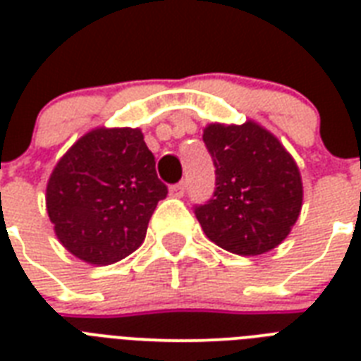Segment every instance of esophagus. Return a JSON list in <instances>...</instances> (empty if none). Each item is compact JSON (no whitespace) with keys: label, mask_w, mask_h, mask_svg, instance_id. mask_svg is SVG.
Here are the masks:
<instances>
[{"label":"esophagus","mask_w":361,"mask_h":361,"mask_svg":"<svg viewBox=\"0 0 361 361\" xmlns=\"http://www.w3.org/2000/svg\"><path fill=\"white\" fill-rule=\"evenodd\" d=\"M170 195L176 198L183 197V195H185V183H183V181H180V183H174V185L170 187Z\"/></svg>","instance_id":"obj_1"}]
</instances>
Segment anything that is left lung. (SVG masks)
<instances>
[{
	"mask_svg": "<svg viewBox=\"0 0 361 361\" xmlns=\"http://www.w3.org/2000/svg\"><path fill=\"white\" fill-rule=\"evenodd\" d=\"M202 140L214 159L215 191L192 209L206 236L236 255H262L279 245L303 198L290 153L252 121L212 123Z\"/></svg>",
	"mask_w": 361,
	"mask_h": 361,
	"instance_id": "obj_1",
	"label": "left lung"
}]
</instances>
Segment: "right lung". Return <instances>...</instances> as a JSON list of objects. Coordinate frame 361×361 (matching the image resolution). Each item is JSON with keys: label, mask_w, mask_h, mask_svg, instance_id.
I'll list each match as a JSON object with an SVG mask.
<instances>
[{"label": "right lung", "mask_w": 361, "mask_h": 361, "mask_svg": "<svg viewBox=\"0 0 361 361\" xmlns=\"http://www.w3.org/2000/svg\"><path fill=\"white\" fill-rule=\"evenodd\" d=\"M169 187L138 129H95L56 164L48 217L67 251L90 264L118 262L142 245Z\"/></svg>", "instance_id": "obj_1"}]
</instances>
